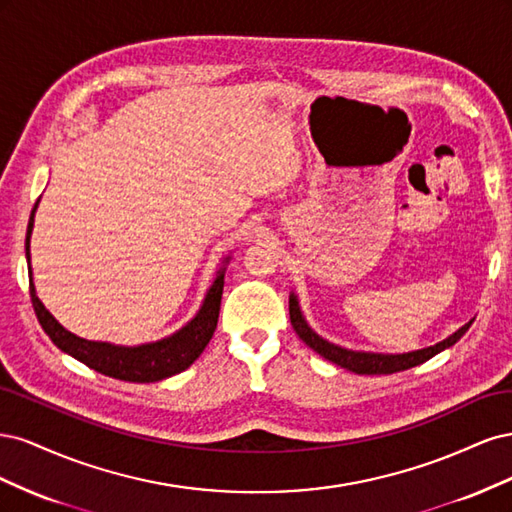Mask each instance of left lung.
Returning a JSON list of instances; mask_svg holds the SVG:
<instances>
[{
	"mask_svg": "<svg viewBox=\"0 0 512 512\" xmlns=\"http://www.w3.org/2000/svg\"><path fill=\"white\" fill-rule=\"evenodd\" d=\"M290 324L292 329L297 331V335L303 339V342L316 350L324 359L354 371V374H363V376H380V374H395V371H404L410 367L421 365L425 361H429L431 356H436L438 352L451 348L453 344H457L461 335L470 329V324H463V327L453 333L451 337H446L444 342L436 344V346H429L423 350H414V352H406V354H374V352H354V350H346V348H339L327 339H322L320 335H316L312 329H309V324L305 322L301 309H299V301L294 299V294H290Z\"/></svg>",
	"mask_w": 512,
	"mask_h": 512,
	"instance_id": "8db88e82",
	"label": "left lung"
}]
</instances>
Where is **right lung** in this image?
Returning a JSON list of instances; mask_svg holds the SVG:
<instances>
[{
	"instance_id": "1",
	"label": "right lung",
	"mask_w": 512,
	"mask_h": 512,
	"mask_svg": "<svg viewBox=\"0 0 512 512\" xmlns=\"http://www.w3.org/2000/svg\"><path fill=\"white\" fill-rule=\"evenodd\" d=\"M36 207L38 203L34 205V211ZM34 211H32V218H29L27 237H25L27 260H29V237H32V228H34ZM29 273H32V267H29ZM222 290H224V271H220L218 277H215V282L209 288L200 312L185 324L181 331L160 339V342L126 348V346H113L106 342H89V339L76 337L74 333L66 331L36 297V288L32 280H29V294H32L34 312L42 324L44 333L53 339V344L59 350L74 356L76 361H81L87 367L100 371V374L117 378V380H126V382H158L179 374L183 369H188L198 359L200 352L205 350L209 339L213 337L215 327H218Z\"/></svg>"
}]
</instances>
